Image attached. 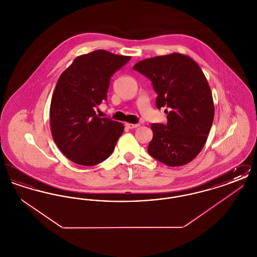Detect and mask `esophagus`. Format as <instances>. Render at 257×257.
Listing matches in <instances>:
<instances>
[{
	"instance_id": "obj_1",
	"label": "esophagus",
	"mask_w": 257,
	"mask_h": 257,
	"mask_svg": "<svg viewBox=\"0 0 257 257\" xmlns=\"http://www.w3.org/2000/svg\"><path fill=\"white\" fill-rule=\"evenodd\" d=\"M125 126L128 129H134V128H138L140 126V124H133V123H125Z\"/></svg>"
}]
</instances>
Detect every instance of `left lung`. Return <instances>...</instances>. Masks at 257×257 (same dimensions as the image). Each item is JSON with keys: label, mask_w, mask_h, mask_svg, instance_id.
Here are the masks:
<instances>
[{"label": "left lung", "mask_w": 257, "mask_h": 257, "mask_svg": "<svg viewBox=\"0 0 257 257\" xmlns=\"http://www.w3.org/2000/svg\"><path fill=\"white\" fill-rule=\"evenodd\" d=\"M133 68L152 82L157 108L169 110H165L166 125H151L148 153L169 167L187 165L206 144L214 120V101L205 75L196 61L180 53L146 59Z\"/></svg>", "instance_id": "obj_1"}]
</instances>
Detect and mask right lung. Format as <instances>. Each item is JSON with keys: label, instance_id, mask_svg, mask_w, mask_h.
I'll return each mask as SVG.
<instances>
[{"label": "right lung", "instance_id": "1", "mask_svg": "<svg viewBox=\"0 0 257 257\" xmlns=\"http://www.w3.org/2000/svg\"><path fill=\"white\" fill-rule=\"evenodd\" d=\"M131 57L96 50L81 55L61 73L50 106L53 140L62 154L81 166H94L112 153L124 125L99 117L110 77Z\"/></svg>", "mask_w": 257, "mask_h": 257}]
</instances>
